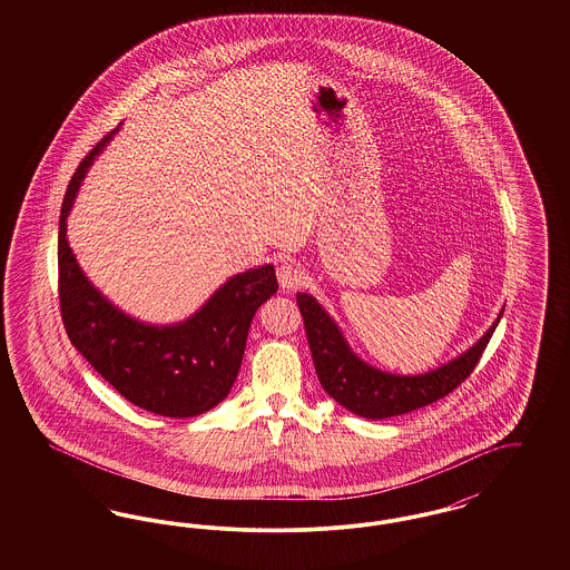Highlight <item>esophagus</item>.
<instances>
[{"label":"esophagus","instance_id":"1","mask_svg":"<svg viewBox=\"0 0 570 570\" xmlns=\"http://www.w3.org/2000/svg\"><path fill=\"white\" fill-rule=\"evenodd\" d=\"M277 279H279V286L286 288V291H293L297 288L298 284L303 282V272L298 267L297 263L293 261H282L277 265Z\"/></svg>","mask_w":570,"mask_h":570}]
</instances>
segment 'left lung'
<instances>
[{
    "label": "left lung",
    "instance_id": "obj_1",
    "mask_svg": "<svg viewBox=\"0 0 570 570\" xmlns=\"http://www.w3.org/2000/svg\"><path fill=\"white\" fill-rule=\"evenodd\" d=\"M297 305L323 389L337 404L365 419L406 414L453 393L479 365L502 316L500 314L488 333L455 361L430 374L395 376L374 370L353 354L340 328L326 316L316 298L298 293Z\"/></svg>",
    "mask_w": 570,
    "mask_h": 570
}]
</instances>
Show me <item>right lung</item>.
<instances>
[{
  "mask_svg": "<svg viewBox=\"0 0 570 570\" xmlns=\"http://www.w3.org/2000/svg\"><path fill=\"white\" fill-rule=\"evenodd\" d=\"M105 136L77 166L61 203L57 244L59 309L72 346L128 402L173 419L217 406L239 374L256 309L277 293L272 265L230 277L181 325L136 323L110 305L82 275L66 239V217Z\"/></svg>",
  "mask_w": 570,
  "mask_h": 570,
  "instance_id": "obj_1",
  "label": "right lung"
}]
</instances>
